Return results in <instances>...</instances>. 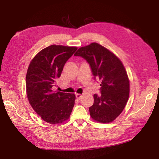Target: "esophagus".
Listing matches in <instances>:
<instances>
[{"label": "esophagus", "mask_w": 159, "mask_h": 159, "mask_svg": "<svg viewBox=\"0 0 159 159\" xmlns=\"http://www.w3.org/2000/svg\"><path fill=\"white\" fill-rule=\"evenodd\" d=\"M82 97H83V96L81 95V94H80V93H76V98L77 99H79V100L81 99Z\"/></svg>", "instance_id": "1"}]
</instances>
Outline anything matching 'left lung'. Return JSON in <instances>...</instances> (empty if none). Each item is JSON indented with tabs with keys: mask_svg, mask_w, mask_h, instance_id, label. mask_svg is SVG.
<instances>
[{
	"mask_svg": "<svg viewBox=\"0 0 159 159\" xmlns=\"http://www.w3.org/2000/svg\"><path fill=\"white\" fill-rule=\"evenodd\" d=\"M74 56L89 64L93 79L100 80L101 95L94 94L90 116L101 123L113 121L122 112L129 97V80L121 61L97 43L80 48Z\"/></svg>",
	"mask_w": 159,
	"mask_h": 159,
	"instance_id": "obj_1",
	"label": "left lung"
}]
</instances>
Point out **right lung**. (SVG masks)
Here are the masks:
<instances>
[{
    "label": "right lung",
    "mask_w": 159,
    "mask_h": 159,
    "mask_svg": "<svg viewBox=\"0 0 159 159\" xmlns=\"http://www.w3.org/2000/svg\"><path fill=\"white\" fill-rule=\"evenodd\" d=\"M76 47L51 45L38 52L29 64L26 76L29 103L43 120L57 124L68 119L76 97L73 93L52 92L64 65Z\"/></svg>",
    "instance_id": "1"
}]
</instances>
